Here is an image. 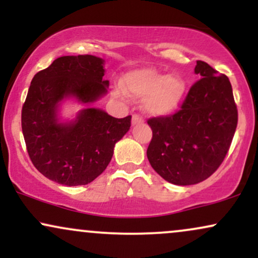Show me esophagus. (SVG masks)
Wrapping results in <instances>:
<instances>
[{"label":"esophagus","instance_id":"1","mask_svg":"<svg viewBox=\"0 0 258 258\" xmlns=\"http://www.w3.org/2000/svg\"><path fill=\"white\" fill-rule=\"evenodd\" d=\"M143 122V117L141 116V115L138 114H135L132 116V125H139V123Z\"/></svg>","mask_w":258,"mask_h":258}]
</instances>
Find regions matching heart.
<instances>
[{"label":"heart","mask_w":258,"mask_h":258,"mask_svg":"<svg viewBox=\"0 0 258 258\" xmlns=\"http://www.w3.org/2000/svg\"><path fill=\"white\" fill-rule=\"evenodd\" d=\"M123 87L116 86L114 94L126 93L135 98H144V109L153 115H167L178 108L185 93V81L179 74H165L154 68H141L127 73Z\"/></svg>","instance_id":"obj_1"}]
</instances>
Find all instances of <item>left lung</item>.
Returning <instances> with one entry per match:
<instances>
[{"instance_id":"obj_1","label":"left lung","mask_w":258,"mask_h":258,"mask_svg":"<svg viewBox=\"0 0 258 258\" xmlns=\"http://www.w3.org/2000/svg\"><path fill=\"white\" fill-rule=\"evenodd\" d=\"M194 72L201 79L179 110L148 120L153 131L148 160L162 178L177 185L209 178L226 158L238 125L229 79L203 60Z\"/></svg>"}]
</instances>
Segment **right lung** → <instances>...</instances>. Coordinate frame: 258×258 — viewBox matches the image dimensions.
Instances as JSON below:
<instances>
[{"label": "right lung", "instance_id": "add662e5", "mask_svg": "<svg viewBox=\"0 0 258 258\" xmlns=\"http://www.w3.org/2000/svg\"><path fill=\"white\" fill-rule=\"evenodd\" d=\"M104 60L90 54L55 59L32 79L22 109V130L34 166L59 184L84 185L105 170L114 147L131 126V115L116 119L104 110L84 109L75 121L60 123V100L96 102L106 93Z\"/></svg>", "mask_w": 258, "mask_h": 258}]
</instances>
